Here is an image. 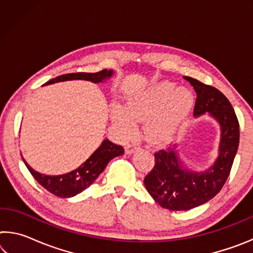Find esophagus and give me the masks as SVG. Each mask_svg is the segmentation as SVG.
I'll return each instance as SVG.
<instances>
[{"instance_id":"34e87169","label":"esophagus","mask_w":253,"mask_h":253,"mask_svg":"<svg viewBox=\"0 0 253 253\" xmlns=\"http://www.w3.org/2000/svg\"><path fill=\"white\" fill-rule=\"evenodd\" d=\"M137 148H138V147H137L135 144H128V145H126V147H125V152L127 154H131V153H134Z\"/></svg>"}]
</instances>
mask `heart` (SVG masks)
<instances>
[{"mask_svg":"<svg viewBox=\"0 0 253 253\" xmlns=\"http://www.w3.org/2000/svg\"><path fill=\"white\" fill-rule=\"evenodd\" d=\"M193 104L194 98L188 89L164 81L134 93L128 98L126 108L115 106L113 118L124 135L134 132L135 119H147L148 134L153 138L165 139L181 126Z\"/></svg>","mask_w":253,"mask_h":253,"instance_id":"b5f03b06","label":"heart"}]
</instances>
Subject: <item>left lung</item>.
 I'll use <instances>...</instances> for the list:
<instances>
[{"label":"left lung","mask_w":253,"mask_h":253,"mask_svg":"<svg viewBox=\"0 0 253 253\" xmlns=\"http://www.w3.org/2000/svg\"><path fill=\"white\" fill-rule=\"evenodd\" d=\"M196 92L194 116L210 113L221 126L219 156L212 168L194 173L182 166L176 146L155 152V164L144 178L148 193L162 208L183 211L199 207L213 199L229 177L240 139L239 121L223 93L212 85L191 77H184Z\"/></svg>","instance_id":"1"}]
</instances>
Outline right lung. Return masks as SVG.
Masks as SVG:
<instances>
[{
	"instance_id": "right-lung-1",
	"label": "right lung",
	"mask_w": 253,
	"mask_h": 253,
	"mask_svg": "<svg viewBox=\"0 0 253 253\" xmlns=\"http://www.w3.org/2000/svg\"><path fill=\"white\" fill-rule=\"evenodd\" d=\"M113 75V70H101L99 72H95V74H88V72H77V74H67L59 76L57 78L49 80L48 83L44 84H50L54 83H59V81H66V80H76V79H83L92 81V83H101L102 80ZM124 148L121 145H116L111 143L110 140L105 139L100 147L92 154V155L85 161L84 164H81L78 169L72 170L70 173L63 174V175H57V176H50V175L40 174L34 170L32 168L24 162L27 165L30 173L32 176L37 179V182L43 186L46 191L52 193L59 198H71L83 192L84 188L90 186L91 184L95 182V179L99 176V175L104 172L105 168L108 164L109 161L113 160L114 157L123 155Z\"/></svg>"
}]
</instances>
